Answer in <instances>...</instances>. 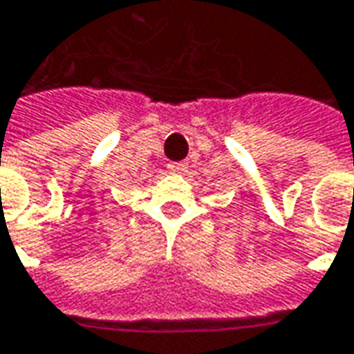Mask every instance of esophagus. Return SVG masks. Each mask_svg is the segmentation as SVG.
I'll return each instance as SVG.
<instances>
[{
  "label": "esophagus",
  "mask_w": 354,
  "mask_h": 354,
  "mask_svg": "<svg viewBox=\"0 0 354 354\" xmlns=\"http://www.w3.org/2000/svg\"><path fill=\"white\" fill-rule=\"evenodd\" d=\"M169 167V171L175 173V175H183V173L187 171V163L185 162H175V163H169L167 165Z\"/></svg>",
  "instance_id": "esophagus-1"
}]
</instances>
